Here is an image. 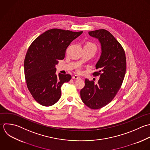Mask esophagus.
<instances>
[{
  "mask_svg": "<svg viewBox=\"0 0 150 150\" xmlns=\"http://www.w3.org/2000/svg\"><path fill=\"white\" fill-rule=\"evenodd\" d=\"M79 78H80V77L78 75H74L72 76V79H79Z\"/></svg>",
  "mask_w": 150,
  "mask_h": 150,
  "instance_id": "34e87169",
  "label": "esophagus"
}]
</instances>
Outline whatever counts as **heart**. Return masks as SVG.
I'll return each mask as SVG.
<instances>
[{
  "instance_id": "b5f03b06",
  "label": "heart",
  "mask_w": 150,
  "mask_h": 150,
  "mask_svg": "<svg viewBox=\"0 0 150 150\" xmlns=\"http://www.w3.org/2000/svg\"><path fill=\"white\" fill-rule=\"evenodd\" d=\"M85 46L92 47V48H95V49L96 50V45H95V44L92 43V42H88V43H87V44L85 45Z\"/></svg>"
}]
</instances>
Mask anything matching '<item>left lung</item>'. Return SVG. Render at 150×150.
I'll return each mask as SVG.
<instances>
[{"instance_id":"8db88e82","label":"left lung","mask_w":150,"mask_h":150,"mask_svg":"<svg viewBox=\"0 0 150 150\" xmlns=\"http://www.w3.org/2000/svg\"><path fill=\"white\" fill-rule=\"evenodd\" d=\"M88 33L97 38L101 45V55L95 66L99 71L93 74L100 78L98 84L86 79L80 95L85 105L98 109L109 103L120 89L126 71V59L122 46L110 32L100 29Z\"/></svg>"}]
</instances>
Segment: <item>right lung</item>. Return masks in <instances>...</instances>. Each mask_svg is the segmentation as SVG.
Instances as JSON below:
<instances>
[{
    "label": "right lung",
    "instance_id": "right-lung-1",
    "mask_svg": "<svg viewBox=\"0 0 150 150\" xmlns=\"http://www.w3.org/2000/svg\"><path fill=\"white\" fill-rule=\"evenodd\" d=\"M82 31L74 32L58 28L41 34L30 45L24 68L28 91L33 98L44 106L56 103L61 98V87L71 79L69 74H55V65L64 58L71 42Z\"/></svg>",
    "mask_w": 150,
    "mask_h": 150
}]
</instances>
